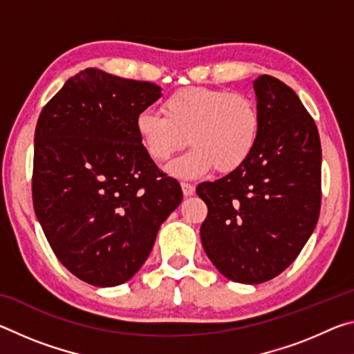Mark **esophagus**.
Wrapping results in <instances>:
<instances>
[{
    "label": "esophagus",
    "mask_w": 354,
    "mask_h": 354,
    "mask_svg": "<svg viewBox=\"0 0 354 354\" xmlns=\"http://www.w3.org/2000/svg\"><path fill=\"white\" fill-rule=\"evenodd\" d=\"M181 187H183V194H184V196H190V195H194V194H195V185H194V184L183 181V183H181Z\"/></svg>",
    "instance_id": "obj_1"
}]
</instances>
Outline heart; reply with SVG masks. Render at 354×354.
<instances>
[{"mask_svg":"<svg viewBox=\"0 0 354 354\" xmlns=\"http://www.w3.org/2000/svg\"><path fill=\"white\" fill-rule=\"evenodd\" d=\"M164 115L142 111L136 131L154 162H167L173 154L192 147L170 165L173 175L192 178L214 169L227 175L241 169L259 139V109L248 95L223 88L189 86L162 101Z\"/></svg>","mask_w":354,"mask_h":354,"instance_id":"1","label":"heart"}]
</instances>
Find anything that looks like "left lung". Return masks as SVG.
Returning a JSON list of instances; mask_svg holds the SVG:
<instances>
[{
	"label": "left lung",
	"mask_w": 354,
	"mask_h": 354,
	"mask_svg": "<svg viewBox=\"0 0 354 354\" xmlns=\"http://www.w3.org/2000/svg\"><path fill=\"white\" fill-rule=\"evenodd\" d=\"M259 139L241 169L196 194L206 203L200 230L209 259L227 279L259 284L297 259L322 205V145L314 118L277 77L254 81Z\"/></svg>",
	"instance_id": "left-lung-1"
}]
</instances>
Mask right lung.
I'll list each match as a JSON object with an SVG mask.
<instances>
[{
	"label": "right lung",
	"mask_w": 354,
	"mask_h": 354,
	"mask_svg": "<svg viewBox=\"0 0 354 354\" xmlns=\"http://www.w3.org/2000/svg\"><path fill=\"white\" fill-rule=\"evenodd\" d=\"M160 97L153 82L86 68L41 109L34 136L32 203L62 266L84 283H127L183 200L136 131Z\"/></svg>",
	"instance_id": "1"
}]
</instances>
